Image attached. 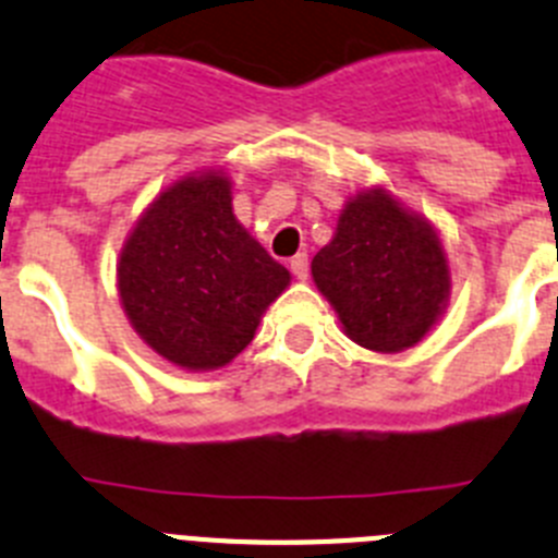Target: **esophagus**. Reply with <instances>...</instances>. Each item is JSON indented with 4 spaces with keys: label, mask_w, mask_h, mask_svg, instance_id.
Segmentation results:
<instances>
[{
    "label": "esophagus",
    "mask_w": 558,
    "mask_h": 558,
    "mask_svg": "<svg viewBox=\"0 0 558 558\" xmlns=\"http://www.w3.org/2000/svg\"><path fill=\"white\" fill-rule=\"evenodd\" d=\"M291 272H294V278L298 280L308 278V255L305 253L294 255V258H291Z\"/></svg>",
    "instance_id": "1"
}]
</instances>
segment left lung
<instances>
[{"instance_id": "8db88e82", "label": "left lung", "mask_w": 558, "mask_h": 558, "mask_svg": "<svg viewBox=\"0 0 558 558\" xmlns=\"http://www.w3.org/2000/svg\"><path fill=\"white\" fill-rule=\"evenodd\" d=\"M344 333L375 353H400L439 323L450 298L448 255L428 219L384 189L359 192L311 260Z\"/></svg>"}]
</instances>
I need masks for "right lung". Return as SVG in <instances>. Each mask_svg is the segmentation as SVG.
Returning a JSON list of instances; mask_svg holds the SVG:
<instances>
[{"mask_svg":"<svg viewBox=\"0 0 558 558\" xmlns=\"http://www.w3.org/2000/svg\"><path fill=\"white\" fill-rule=\"evenodd\" d=\"M117 275L135 333L192 373L242 353L291 280L235 219L230 180L214 169L155 197L124 242Z\"/></svg>","mask_w":558,"mask_h":558,"instance_id":"add662e5","label":"right lung"}]
</instances>
